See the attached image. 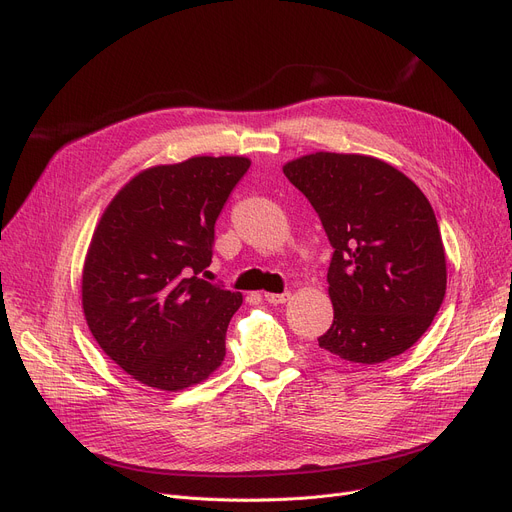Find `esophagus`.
Wrapping results in <instances>:
<instances>
[{"label":"esophagus","instance_id":"34e87169","mask_svg":"<svg viewBox=\"0 0 512 512\" xmlns=\"http://www.w3.org/2000/svg\"><path fill=\"white\" fill-rule=\"evenodd\" d=\"M263 297H265V301H267V303H272V305H282V303H286V301L290 299V292H282V294H278V292H265Z\"/></svg>","mask_w":512,"mask_h":512}]
</instances>
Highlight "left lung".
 Wrapping results in <instances>:
<instances>
[{
	"instance_id": "8db88e82",
	"label": "left lung",
	"mask_w": 512,
	"mask_h": 512,
	"mask_svg": "<svg viewBox=\"0 0 512 512\" xmlns=\"http://www.w3.org/2000/svg\"><path fill=\"white\" fill-rule=\"evenodd\" d=\"M282 170L317 211L334 249V324L319 346L363 365L405 353L432 326L446 294L442 234L421 188L359 153L317 151Z\"/></svg>"
}]
</instances>
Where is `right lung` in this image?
<instances>
[{
  "instance_id": "right-lung-1",
  "label": "right lung",
  "mask_w": 512,
  "mask_h": 512,
  "mask_svg": "<svg viewBox=\"0 0 512 512\" xmlns=\"http://www.w3.org/2000/svg\"><path fill=\"white\" fill-rule=\"evenodd\" d=\"M251 166L242 155H197L128 180L105 207L83 267L87 326L118 367L157 390L201 384L226 357L242 294L199 274L215 220Z\"/></svg>"
}]
</instances>
